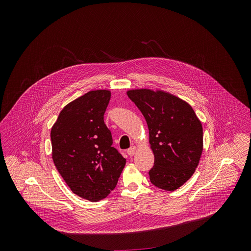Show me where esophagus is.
Wrapping results in <instances>:
<instances>
[{
    "label": "esophagus",
    "mask_w": 251,
    "mask_h": 251,
    "mask_svg": "<svg viewBox=\"0 0 251 251\" xmlns=\"http://www.w3.org/2000/svg\"><path fill=\"white\" fill-rule=\"evenodd\" d=\"M135 151H136V148L134 147V146H131L129 149H127V151H126V152H127V154L129 155V156H132L133 154H134V152H135Z\"/></svg>",
    "instance_id": "34e87169"
}]
</instances>
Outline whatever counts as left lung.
Segmentation results:
<instances>
[{
	"label": "left lung",
	"mask_w": 251,
	"mask_h": 251,
	"mask_svg": "<svg viewBox=\"0 0 251 251\" xmlns=\"http://www.w3.org/2000/svg\"><path fill=\"white\" fill-rule=\"evenodd\" d=\"M128 98L147 122L154 165L151 182L174 191L193 175L203 151V128L192 107L162 91L130 90Z\"/></svg>",
	"instance_id": "obj_1"
}]
</instances>
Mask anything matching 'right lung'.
Returning a JSON list of instances; mask_svg holds the SVG:
<instances>
[{"label":"right lung","mask_w":251,"mask_h":251,"mask_svg":"<svg viewBox=\"0 0 251 251\" xmlns=\"http://www.w3.org/2000/svg\"><path fill=\"white\" fill-rule=\"evenodd\" d=\"M110 98L107 90L85 94L63 108L51 129L57 170L73 193L92 202L115 188L126 165L103 120Z\"/></svg>","instance_id":"obj_1"}]
</instances>
